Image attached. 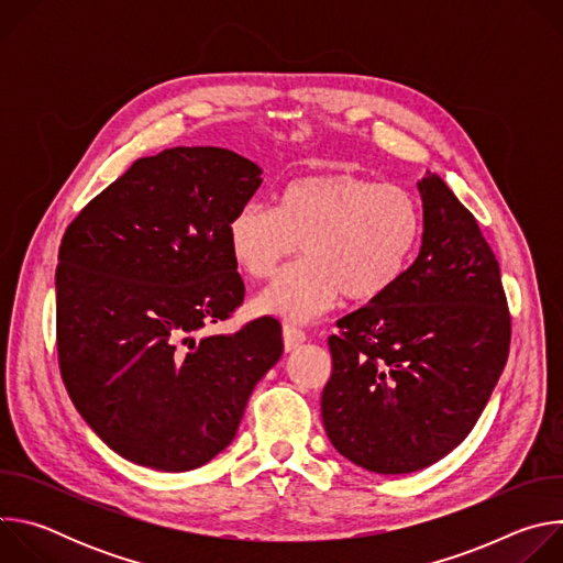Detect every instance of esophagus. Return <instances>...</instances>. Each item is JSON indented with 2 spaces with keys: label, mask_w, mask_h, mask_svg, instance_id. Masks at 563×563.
Here are the masks:
<instances>
[{
  "label": "esophagus",
  "mask_w": 563,
  "mask_h": 563,
  "mask_svg": "<svg viewBox=\"0 0 563 563\" xmlns=\"http://www.w3.org/2000/svg\"><path fill=\"white\" fill-rule=\"evenodd\" d=\"M305 332L300 330V328H296V325H291V323H287V325H283V341H285V350L287 352H294V350H298L302 343H305Z\"/></svg>",
  "instance_id": "34e87169"
}]
</instances>
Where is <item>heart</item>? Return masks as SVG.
<instances>
[{
    "mask_svg": "<svg viewBox=\"0 0 563 563\" xmlns=\"http://www.w3.org/2000/svg\"><path fill=\"white\" fill-rule=\"evenodd\" d=\"M426 231L419 196L408 187L376 183L352 172H330L287 183L276 207L240 205L227 222L233 263L265 280L287 267L258 298L267 313L309 323L345 296L372 302L412 267Z\"/></svg>",
    "mask_w": 563,
    "mask_h": 563,
    "instance_id": "1",
    "label": "heart"
}]
</instances>
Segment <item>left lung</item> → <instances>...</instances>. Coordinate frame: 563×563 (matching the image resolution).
Returning <instances> with one entry per match:
<instances>
[{"label":"left lung","instance_id":"8db88e82","mask_svg":"<svg viewBox=\"0 0 563 563\" xmlns=\"http://www.w3.org/2000/svg\"><path fill=\"white\" fill-rule=\"evenodd\" d=\"M423 245L385 296L343 316L320 398L325 432L378 474L423 470L474 428L506 367L510 309L476 218L426 174Z\"/></svg>","mask_w":563,"mask_h":563}]
</instances>
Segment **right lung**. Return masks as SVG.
I'll return each mask as SVG.
<instances>
[{
  "mask_svg": "<svg viewBox=\"0 0 563 563\" xmlns=\"http://www.w3.org/2000/svg\"><path fill=\"white\" fill-rule=\"evenodd\" d=\"M261 174L229 148H167L135 159L66 227L55 272L62 380L93 432L137 465L211 461L283 354L274 318L200 334L245 300L227 222Z\"/></svg>",
  "mask_w": 563,
  "mask_h": 563,
  "instance_id": "1",
  "label": "right lung"
}]
</instances>
